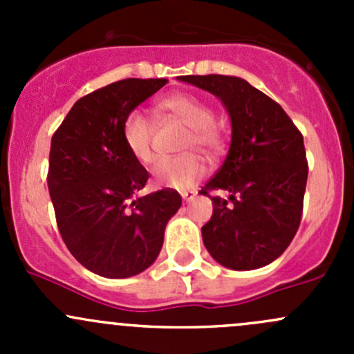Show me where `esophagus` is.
Masks as SVG:
<instances>
[{
    "label": "esophagus",
    "mask_w": 354,
    "mask_h": 354,
    "mask_svg": "<svg viewBox=\"0 0 354 354\" xmlns=\"http://www.w3.org/2000/svg\"><path fill=\"white\" fill-rule=\"evenodd\" d=\"M181 197H183L185 202H190V200H194L195 197H197V194H195V192H190V190H185V192H181Z\"/></svg>",
    "instance_id": "obj_1"
}]
</instances>
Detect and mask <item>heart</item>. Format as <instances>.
<instances>
[{"instance_id": "b5f03b06", "label": "heart", "mask_w": 354, "mask_h": 354, "mask_svg": "<svg viewBox=\"0 0 354 354\" xmlns=\"http://www.w3.org/2000/svg\"><path fill=\"white\" fill-rule=\"evenodd\" d=\"M159 108L169 116L190 127L185 135L181 151L190 152L178 157L160 159L154 167V185L160 188H188L205 174V162L194 151L202 152L209 159H216L224 149V133L216 123V113L202 99L192 94H173L160 99ZM121 135L128 152L135 160L149 166L156 160V128L147 113L133 109L127 114Z\"/></svg>"}]
</instances>
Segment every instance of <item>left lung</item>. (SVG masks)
<instances>
[{
  "mask_svg": "<svg viewBox=\"0 0 354 354\" xmlns=\"http://www.w3.org/2000/svg\"><path fill=\"white\" fill-rule=\"evenodd\" d=\"M180 80L212 92L233 124L221 169L200 194L214 212L202 227L203 245L224 267L252 270L274 262L301 223L308 162L301 131L274 99L226 75H185ZM224 189L226 201L210 196Z\"/></svg>",
  "mask_w": 354,
  "mask_h": 354,
  "instance_id": "1",
  "label": "left lung"
}]
</instances>
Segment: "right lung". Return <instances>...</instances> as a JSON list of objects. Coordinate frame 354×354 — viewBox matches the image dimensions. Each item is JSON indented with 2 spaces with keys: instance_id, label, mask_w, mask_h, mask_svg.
<instances>
[{
  "instance_id": "add662e5",
  "label": "right lung",
  "mask_w": 354,
  "mask_h": 354,
  "mask_svg": "<svg viewBox=\"0 0 354 354\" xmlns=\"http://www.w3.org/2000/svg\"><path fill=\"white\" fill-rule=\"evenodd\" d=\"M167 84L124 78L78 99L51 138L48 188L71 255L94 274L131 277L154 263L164 230L181 205L173 188L133 198L149 173L128 152L130 111Z\"/></svg>"
}]
</instances>
